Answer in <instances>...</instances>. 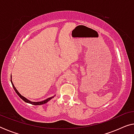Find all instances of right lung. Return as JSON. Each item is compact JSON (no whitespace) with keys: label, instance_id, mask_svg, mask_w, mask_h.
<instances>
[{"label":"right lung","instance_id":"1","mask_svg":"<svg viewBox=\"0 0 134 134\" xmlns=\"http://www.w3.org/2000/svg\"><path fill=\"white\" fill-rule=\"evenodd\" d=\"M11 82H12V86H13V88H14V91H15V92L17 93V94L18 95V96H19L20 98H21L22 99H23L24 101H25V102H27V103H29V104H33V105H43V104H46V103H47V102L49 101V100H50L52 98H54V96L53 97H51V98H48V99H47L46 100H43V101H41V102H32V101H30V100H28L27 99H26L25 98V97H24V96H22V95L20 94V93L18 92V90H17L16 89V88H15V87H14V85H13V82H12V79H11Z\"/></svg>","mask_w":134,"mask_h":134}]
</instances>
